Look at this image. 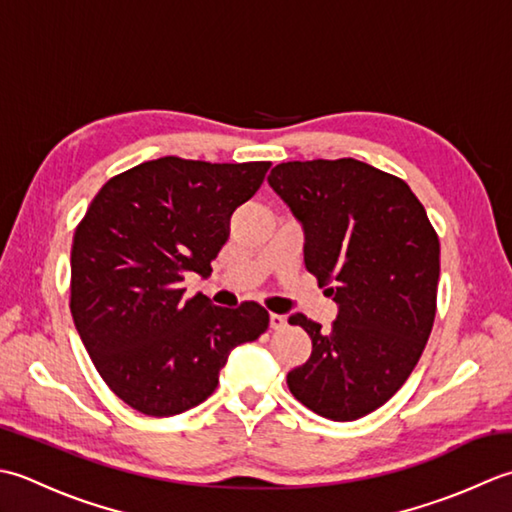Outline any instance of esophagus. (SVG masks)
Instances as JSON below:
<instances>
[{"instance_id": "34e87169", "label": "esophagus", "mask_w": 512, "mask_h": 512, "mask_svg": "<svg viewBox=\"0 0 512 512\" xmlns=\"http://www.w3.org/2000/svg\"><path fill=\"white\" fill-rule=\"evenodd\" d=\"M287 325V318L280 316V314H271L269 316V327L271 329H283Z\"/></svg>"}]
</instances>
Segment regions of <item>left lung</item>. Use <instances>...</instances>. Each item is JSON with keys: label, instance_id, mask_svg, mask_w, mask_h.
<instances>
[{"label": "left lung", "instance_id": "1", "mask_svg": "<svg viewBox=\"0 0 512 512\" xmlns=\"http://www.w3.org/2000/svg\"><path fill=\"white\" fill-rule=\"evenodd\" d=\"M269 185L305 229V267L338 305L331 331L302 314L309 360L287 373L294 398L351 422L393 398L431 336L440 238L411 187L356 159L289 161Z\"/></svg>", "mask_w": 512, "mask_h": 512}]
</instances>
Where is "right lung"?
Wrapping results in <instances>:
<instances>
[{"label":"right lung","mask_w":512,"mask_h":512,"mask_svg":"<svg viewBox=\"0 0 512 512\" xmlns=\"http://www.w3.org/2000/svg\"><path fill=\"white\" fill-rule=\"evenodd\" d=\"M269 165L163 156L92 198L72 238L70 311L103 382L134 411L170 417L201 404L229 351L269 327L258 302L225 309L183 289L187 274H212L229 218Z\"/></svg>","instance_id":"add662e5"}]
</instances>
